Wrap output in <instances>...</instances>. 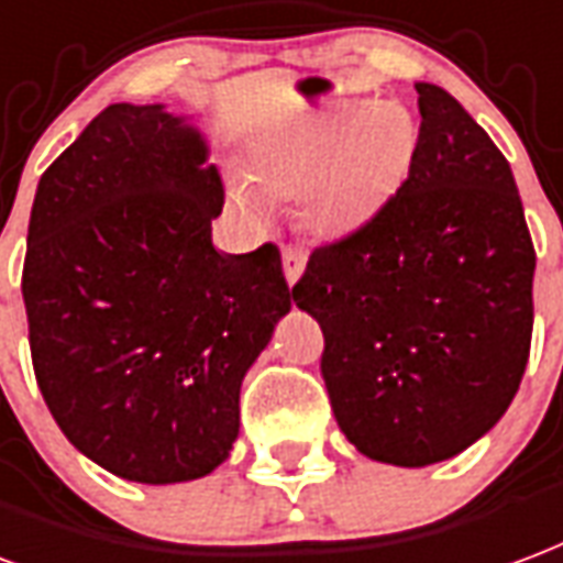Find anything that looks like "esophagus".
Segmentation results:
<instances>
[{"label":"esophagus","mask_w":563,"mask_h":563,"mask_svg":"<svg viewBox=\"0 0 563 563\" xmlns=\"http://www.w3.org/2000/svg\"><path fill=\"white\" fill-rule=\"evenodd\" d=\"M303 265H307V250L298 247V244H286L283 247V277L289 286L298 283V277L303 274Z\"/></svg>","instance_id":"34e87169"}]
</instances>
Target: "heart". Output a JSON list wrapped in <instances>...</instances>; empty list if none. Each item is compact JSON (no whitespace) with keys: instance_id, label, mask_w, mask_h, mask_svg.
Listing matches in <instances>:
<instances>
[{"instance_id":"b5f03b06","label":"heart","mask_w":563,"mask_h":563,"mask_svg":"<svg viewBox=\"0 0 563 563\" xmlns=\"http://www.w3.org/2000/svg\"><path fill=\"white\" fill-rule=\"evenodd\" d=\"M415 145L418 128L399 103L361 110L352 101H336L256 145L250 180L265 197L298 194L310 227L340 232L369 218L402 181ZM252 186L235 178L232 197L262 218L265 199Z\"/></svg>"}]
</instances>
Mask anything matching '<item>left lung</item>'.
Segmentation results:
<instances>
[{"label": "left lung", "mask_w": 563, "mask_h": 563, "mask_svg": "<svg viewBox=\"0 0 563 563\" xmlns=\"http://www.w3.org/2000/svg\"><path fill=\"white\" fill-rule=\"evenodd\" d=\"M418 89L409 178L364 227L310 253L295 303L322 324V378L369 460H451L514 402L534 328V244L489 133Z\"/></svg>", "instance_id": "obj_1"}]
</instances>
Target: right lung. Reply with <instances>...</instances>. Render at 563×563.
<instances>
[{
	"instance_id": "right-lung-1",
	"label": "right lung",
	"mask_w": 563,
	"mask_h": 563,
	"mask_svg": "<svg viewBox=\"0 0 563 563\" xmlns=\"http://www.w3.org/2000/svg\"><path fill=\"white\" fill-rule=\"evenodd\" d=\"M223 181L164 103H110L49 164L23 301L49 415L115 477H206L239 439V394L295 289L280 250L220 253Z\"/></svg>"
}]
</instances>
